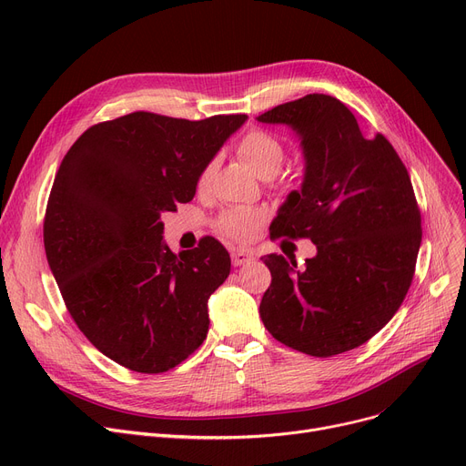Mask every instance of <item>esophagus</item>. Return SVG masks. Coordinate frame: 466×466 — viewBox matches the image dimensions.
<instances>
[{
    "label": "esophagus",
    "instance_id": "1",
    "mask_svg": "<svg viewBox=\"0 0 466 466\" xmlns=\"http://www.w3.org/2000/svg\"><path fill=\"white\" fill-rule=\"evenodd\" d=\"M253 260V255L246 249H236L232 251V266H243V264H249Z\"/></svg>",
    "mask_w": 466,
    "mask_h": 466
}]
</instances>
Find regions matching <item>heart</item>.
<instances>
[{
    "instance_id": "b5f03b06",
    "label": "heart",
    "mask_w": 466,
    "mask_h": 466,
    "mask_svg": "<svg viewBox=\"0 0 466 466\" xmlns=\"http://www.w3.org/2000/svg\"><path fill=\"white\" fill-rule=\"evenodd\" d=\"M238 157L246 162L253 174L262 179L274 177L283 166L285 147L283 143L264 130H251L243 136L236 147ZM213 164H208L198 177V188L204 190L209 187L213 177ZM262 213L248 208H230L218 217V228L223 234L234 239H251L258 230Z\"/></svg>"
}]
</instances>
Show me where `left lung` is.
<instances>
[{"label": "left lung", "instance_id": "obj_1", "mask_svg": "<svg viewBox=\"0 0 466 466\" xmlns=\"http://www.w3.org/2000/svg\"><path fill=\"white\" fill-rule=\"evenodd\" d=\"M257 120L289 127L304 157L300 190L289 192L272 234L309 238L317 248L304 268L262 257L272 274L262 323L311 357L355 350L390 321L413 278L421 217L408 171L393 145L381 134L366 137L332 96L308 94Z\"/></svg>", "mask_w": 466, "mask_h": 466}]
</instances>
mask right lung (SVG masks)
<instances>
[{
	"label": "right lung",
	"instance_id": "1",
	"mask_svg": "<svg viewBox=\"0 0 466 466\" xmlns=\"http://www.w3.org/2000/svg\"><path fill=\"white\" fill-rule=\"evenodd\" d=\"M246 120L137 111L88 128L60 164L43 230L48 266L90 344L134 372L174 369L208 336V300L230 255L215 238L171 253L160 217L194 198Z\"/></svg>",
	"mask_w": 466,
	"mask_h": 466
}]
</instances>
